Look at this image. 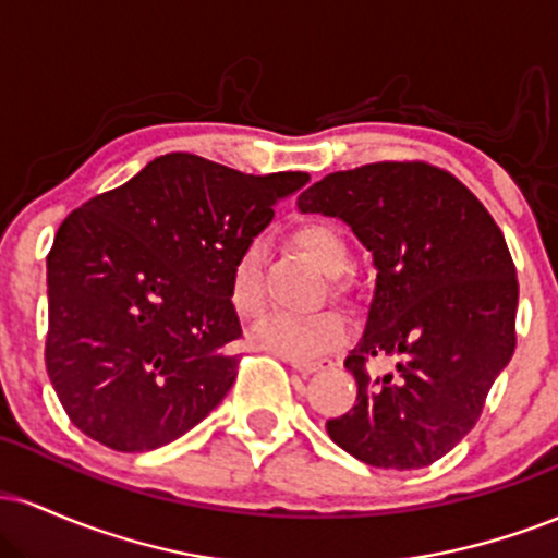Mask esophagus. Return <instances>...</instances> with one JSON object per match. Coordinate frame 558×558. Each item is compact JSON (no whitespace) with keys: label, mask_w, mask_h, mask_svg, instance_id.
Returning a JSON list of instances; mask_svg holds the SVG:
<instances>
[{"label":"esophagus","mask_w":558,"mask_h":558,"mask_svg":"<svg viewBox=\"0 0 558 558\" xmlns=\"http://www.w3.org/2000/svg\"><path fill=\"white\" fill-rule=\"evenodd\" d=\"M286 362L291 364L293 369H296V373H301V375H312V373H317V369H323L325 367V362H306V360H288L286 356Z\"/></svg>","instance_id":"esophagus-1"}]
</instances>
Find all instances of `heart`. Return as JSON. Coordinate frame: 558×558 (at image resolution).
I'll list each match as a JSON object with an SVG mask.
<instances>
[{
    "label": "heart",
    "mask_w": 558,
    "mask_h": 558,
    "mask_svg": "<svg viewBox=\"0 0 558 558\" xmlns=\"http://www.w3.org/2000/svg\"><path fill=\"white\" fill-rule=\"evenodd\" d=\"M293 243L306 254L325 275L338 280L351 265L349 239L338 226L328 220H304L293 228ZM336 288H341L336 283ZM230 301L243 317H257L265 310V246L248 243L233 262L230 272ZM345 338V319L332 310L312 312V315H278L265 317L254 325L252 341L270 354L288 360H315L319 354L341 345Z\"/></svg>",
    "instance_id": "obj_1"
}]
</instances>
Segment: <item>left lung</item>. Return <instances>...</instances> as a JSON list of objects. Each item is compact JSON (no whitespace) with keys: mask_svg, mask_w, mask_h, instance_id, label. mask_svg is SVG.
I'll list each match as a JSON object with an SVG mask.
<instances>
[{"mask_svg":"<svg viewBox=\"0 0 558 558\" xmlns=\"http://www.w3.org/2000/svg\"><path fill=\"white\" fill-rule=\"evenodd\" d=\"M299 209L345 222L375 267L364 330L345 356L356 403L325 430L369 466L438 462L475 427L514 354L520 286L501 228L472 191L425 162L332 172ZM369 355H390L395 369L369 378Z\"/></svg>","mask_w":558,"mask_h":558,"instance_id":"obj_1","label":"left lung"}]
</instances>
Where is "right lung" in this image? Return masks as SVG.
Returning a JSON list of instances; mask_svg holds the SVG:
<instances>
[{"instance_id":"obj_1","label":"right lung","mask_w":558,"mask_h":558,"mask_svg":"<svg viewBox=\"0 0 558 558\" xmlns=\"http://www.w3.org/2000/svg\"><path fill=\"white\" fill-rule=\"evenodd\" d=\"M306 183L175 151L68 215L47 257V373L81 433L151 451L226 399L239 375L233 262Z\"/></svg>"}]
</instances>
